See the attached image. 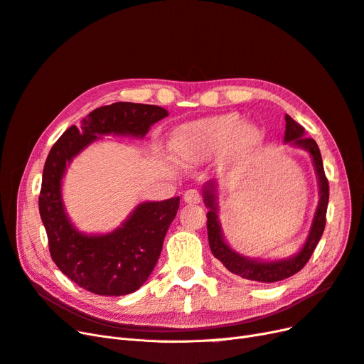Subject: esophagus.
Returning <instances> with one entry per match:
<instances>
[{"mask_svg": "<svg viewBox=\"0 0 364 364\" xmlns=\"http://www.w3.org/2000/svg\"><path fill=\"white\" fill-rule=\"evenodd\" d=\"M183 200H185V203H188V205H197L200 202V194H199V191H196V190H188V191H185V194H183Z\"/></svg>", "mask_w": 364, "mask_h": 364, "instance_id": "1", "label": "esophagus"}]
</instances>
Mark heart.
<instances>
[{"label":"heart","mask_w":364,"mask_h":364,"mask_svg":"<svg viewBox=\"0 0 364 364\" xmlns=\"http://www.w3.org/2000/svg\"><path fill=\"white\" fill-rule=\"evenodd\" d=\"M255 132L243 126L238 115H217L193 121L174 132L171 147L182 162L196 164L214 158L237 139L240 144H250Z\"/></svg>","instance_id":"heart-1"}]
</instances>
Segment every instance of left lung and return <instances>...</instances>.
Wrapping results in <instances>:
<instances>
[{
    "label": "left lung",
    "mask_w": 364,
    "mask_h": 364,
    "mask_svg": "<svg viewBox=\"0 0 364 364\" xmlns=\"http://www.w3.org/2000/svg\"><path fill=\"white\" fill-rule=\"evenodd\" d=\"M284 144L302 149L311 156L318 185V203L316 208L310 230H308L305 243L294 255L270 261L249 258L234 250L225 240L222 225H220L218 220V183L215 181H208L203 185V203L209 209L206 214L209 247H211L213 255L222 262L230 273L238 274V277L245 279L259 282H277L293 277V274L299 272L308 262V259H310L318 240H321L323 234L326 222V208L329 199V186L323 171L321 150H318L313 138L305 136V129L301 124H297L290 115H285Z\"/></svg>",
    "instance_id": "1"
}]
</instances>
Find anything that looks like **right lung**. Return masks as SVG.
I'll use <instances>...</instances> for the list:
<instances>
[{"label": "right lung", "instance_id": "obj_1", "mask_svg": "<svg viewBox=\"0 0 364 364\" xmlns=\"http://www.w3.org/2000/svg\"><path fill=\"white\" fill-rule=\"evenodd\" d=\"M168 117L153 105L118 102L86 115L80 126L63 132L43 165L39 214L46 226L53 261L82 289L100 296H124L147 281L161 255L165 234L179 209V197L142 202L121 226L107 234H86L67 214L63 176L73 159L102 136L142 139L150 127Z\"/></svg>", "mask_w": 364, "mask_h": 364}]
</instances>
